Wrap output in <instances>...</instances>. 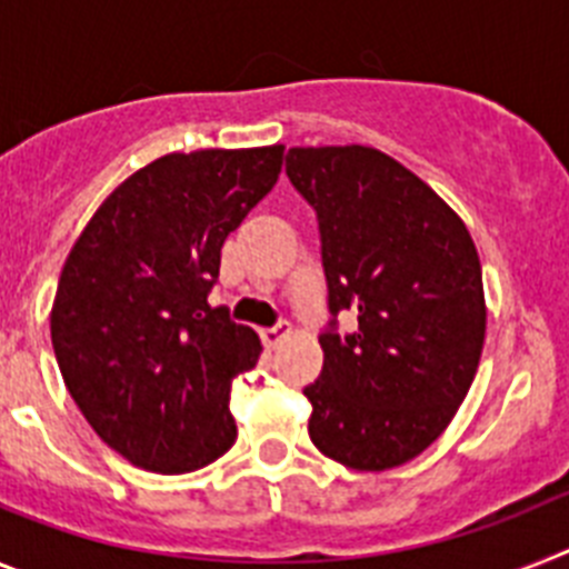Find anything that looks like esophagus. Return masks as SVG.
I'll list each match as a JSON object with an SVG mask.
<instances>
[{"label":"esophagus","mask_w":569,"mask_h":569,"mask_svg":"<svg viewBox=\"0 0 569 569\" xmlns=\"http://www.w3.org/2000/svg\"><path fill=\"white\" fill-rule=\"evenodd\" d=\"M288 333H290L288 325H284V321H279V325H273V328L261 330V341H264V347H276Z\"/></svg>","instance_id":"34e87169"}]
</instances>
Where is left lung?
Instances as JSON below:
<instances>
[{
  "label": "left lung",
  "instance_id": "left-lung-1",
  "mask_svg": "<svg viewBox=\"0 0 569 569\" xmlns=\"http://www.w3.org/2000/svg\"><path fill=\"white\" fill-rule=\"evenodd\" d=\"M284 173L313 208L328 279L325 365L308 433L353 470H390L433 445L472 385L485 288L465 222L381 150L290 148ZM360 328L338 333V313Z\"/></svg>",
  "mask_w": 569,
  "mask_h": 569
}]
</instances>
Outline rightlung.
<instances>
[{
  "instance_id": "right-lung-1",
  "label": "right lung",
  "mask_w": 569,
  "mask_h": 569,
  "mask_svg": "<svg viewBox=\"0 0 569 569\" xmlns=\"http://www.w3.org/2000/svg\"><path fill=\"white\" fill-rule=\"evenodd\" d=\"M281 144L170 153L93 213L59 276L50 341L99 439L142 470H199L236 441L230 385L261 341L210 308L222 244L270 193Z\"/></svg>"
}]
</instances>
